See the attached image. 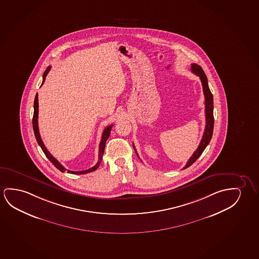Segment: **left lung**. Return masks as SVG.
I'll list each match as a JSON object with an SVG mask.
<instances>
[{
    "instance_id": "left-lung-1",
    "label": "left lung",
    "mask_w": 259,
    "mask_h": 259,
    "mask_svg": "<svg viewBox=\"0 0 259 259\" xmlns=\"http://www.w3.org/2000/svg\"><path fill=\"white\" fill-rule=\"evenodd\" d=\"M191 71L193 72L194 74L199 75L200 81L202 82L203 93H204V95H205L206 127H205L202 139H201V142L199 143L198 149L194 151V153L192 154V156L188 160L187 164L184 166V169L189 167L190 165H192L199 158V156L202 154L204 150L206 149V147L208 145L210 140L212 138V135H213V130H214V111H213V109H214V101H213V95L211 94L209 87H208L206 75H205V73L203 71L202 68L199 66V65H197V64H191ZM133 146H134V149H135V153L138 156V153H137L134 144H133Z\"/></svg>"
}]
</instances>
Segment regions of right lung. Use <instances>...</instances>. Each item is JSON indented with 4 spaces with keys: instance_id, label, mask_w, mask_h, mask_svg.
Here are the masks:
<instances>
[{
    "instance_id": "right-lung-1",
    "label": "right lung",
    "mask_w": 259,
    "mask_h": 259,
    "mask_svg": "<svg viewBox=\"0 0 259 259\" xmlns=\"http://www.w3.org/2000/svg\"><path fill=\"white\" fill-rule=\"evenodd\" d=\"M50 70H51V67L49 66V67L47 68V69L45 70V73H44V75H42V82H41V85L44 84V82H45V77H46V75H48ZM112 126L113 124L107 126V127L104 129L103 133H102L101 143H100V147H99V160H98L97 164L94 165V166H93L92 168L87 169V170L78 171V172L68 170V172H69V174H74V175H83V174H87V172H94V171H95V170L99 167V165H100V164L101 163V160H102V156H103V153H104V150H105L106 142H107V140H108V138L109 137ZM33 129H34V135H35V138H36L38 144L41 147V149L42 150V151H44V153L45 154V156L49 158L50 161L52 162L53 165H55L57 168L59 169L60 171H61V172L67 171V169L65 168L63 165H61L60 162L57 160L56 158H53V156H52V154L50 153L48 150L46 149V147L45 146V144H44L42 141H41L40 133H39V128H38V94H36L35 98H34Z\"/></svg>"
}]
</instances>
